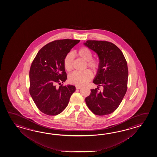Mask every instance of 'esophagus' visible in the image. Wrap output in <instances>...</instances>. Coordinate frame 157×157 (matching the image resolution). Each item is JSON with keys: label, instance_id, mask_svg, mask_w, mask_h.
<instances>
[{"label": "esophagus", "instance_id": "obj_1", "mask_svg": "<svg viewBox=\"0 0 157 157\" xmlns=\"http://www.w3.org/2000/svg\"><path fill=\"white\" fill-rule=\"evenodd\" d=\"M81 88V87L80 86H76V89H77V90H78V89H80Z\"/></svg>", "mask_w": 157, "mask_h": 157}]
</instances>
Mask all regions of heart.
<instances>
[{
    "label": "heart",
    "instance_id": "obj_1",
    "mask_svg": "<svg viewBox=\"0 0 157 157\" xmlns=\"http://www.w3.org/2000/svg\"><path fill=\"white\" fill-rule=\"evenodd\" d=\"M77 56L86 61L89 67L96 71L99 67V62L93 59V54L91 50L86 47L81 48L77 52ZM64 67L65 70L70 72L73 68V56L71 53L67 54L64 59ZM93 77V74L89 70L83 72H74L68 77V81L71 83L77 86H83L86 84Z\"/></svg>",
    "mask_w": 157,
    "mask_h": 157
}]
</instances>
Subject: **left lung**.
<instances>
[{
  "instance_id": "obj_1",
  "label": "left lung",
  "mask_w": 157,
  "mask_h": 157,
  "mask_svg": "<svg viewBox=\"0 0 157 157\" xmlns=\"http://www.w3.org/2000/svg\"><path fill=\"white\" fill-rule=\"evenodd\" d=\"M83 44L98 54L99 63L94 83L98 87L91 90L85 98L93 113L104 116L113 113L120 105L127 89V62L121 50L106 41L87 40ZM99 86L103 91H98Z\"/></svg>"
}]
</instances>
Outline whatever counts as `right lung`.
<instances>
[{
  "instance_id": "add662e5",
  "label": "right lung",
  "mask_w": 157,
  "mask_h": 157,
  "mask_svg": "<svg viewBox=\"0 0 157 157\" xmlns=\"http://www.w3.org/2000/svg\"><path fill=\"white\" fill-rule=\"evenodd\" d=\"M80 40H55L43 47L30 67V95L38 109L43 113L56 116L67 107L74 85H60L67 80L64 59Z\"/></svg>"
}]
</instances>
